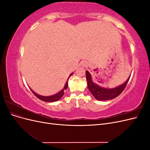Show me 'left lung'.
<instances>
[{"label": "left lung", "mask_w": 150, "mask_h": 150, "mask_svg": "<svg viewBox=\"0 0 150 150\" xmlns=\"http://www.w3.org/2000/svg\"><path fill=\"white\" fill-rule=\"evenodd\" d=\"M86 79H87L88 81V89H89L90 92L93 95V96L99 101L110 100V99H112L118 96L123 91V90L126 88L130 78H129L124 84L118 86V87L112 89H106L101 88L100 86L94 83L91 80V76L88 71H86Z\"/></svg>", "instance_id": "8db88e82"}]
</instances>
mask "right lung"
<instances>
[{"mask_svg":"<svg viewBox=\"0 0 150 150\" xmlns=\"http://www.w3.org/2000/svg\"><path fill=\"white\" fill-rule=\"evenodd\" d=\"M72 74V73L69 76V77ZM69 77L68 78V79H69ZM68 79L67 81V82L64 86V88H63L60 92H59L58 93L52 95V96H40V95L38 94L37 93H35V92H34L33 90L30 89L32 91V92L33 93V94L35 95V96L37 97L38 98H39L40 100H42L43 101H46V102H54V101H58L59 99H60L63 95L64 94V90H66L67 88V86H68Z\"/></svg>","mask_w":150,"mask_h":150,"instance_id":"right-lung-1","label":"right lung"}]
</instances>
